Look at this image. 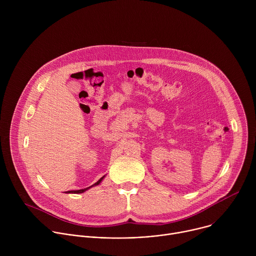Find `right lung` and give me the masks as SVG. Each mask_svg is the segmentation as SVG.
<instances>
[{
  "label": "right lung",
  "instance_id": "1",
  "mask_svg": "<svg viewBox=\"0 0 256 256\" xmlns=\"http://www.w3.org/2000/svg\"><path fill=\"white\" fill-rule=\"evenodd\" d=\"M105 177V175L103 176V177H101L96 184H94L93 186H89V188H84V190H70V192H66V194H83V192H85L86 190H90L91 188H93V186H99L100 184H101V181L103 180V178Z\"/></svg>",
  "mask_w": 256,
  "mask_h": 256
}]
</instances>
